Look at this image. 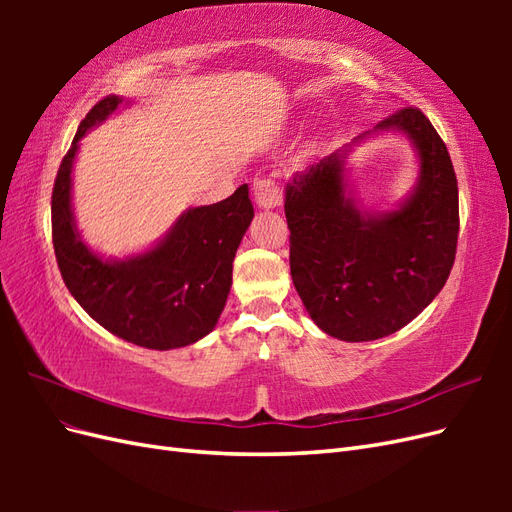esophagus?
<instances>
[{"label": "esophagus", "instance_id": "esophagus-1", "mask_svg": "<svg viewBox=\"0 0 512 512\" xmlns=\"http://www.w3.org/2000/svg\"><path fill=\"white\" fill-rule=\"evenodd\" d=\"M254 200L260 209H275L282 203V190L273 177L254 179Z\"/></svg>", "mask_w": 512, "mask_h": 512}]
</instances>
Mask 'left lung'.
Wrapping results in <instances>:
<instances>
[{
    "label": "left lung",
    "mask_w": 512,
    "mask_h": 512,
    "mask_svg": "<svg viewBox=\"0 0 512 512\" xmlns=\"http://www.w3.org/2000/svg\"><path fill=\"white\" fill-rule=\"evenodd\" d=\"M391 130L406 134L418 156V181L397 209L371 213L356 205L346 183L350 147L286 185L294 288L318 327L344 342L406 327L436 299L455 262L459 192L448 149L414 106L374 128Z\"/></svg>",
    "instance_id": "left-lung-1"
}]
</instances>
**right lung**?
Wrapping results in <instances>:
<instances>
[{"mask_svg":"<svg viewBox=\"0 0 512 512\" xmlns=\"http://www.w3.org/2000/svg\"><path fill=\"white\" fill-rule=\"evenodd\" d=\"M123 102L106 96L81 121L53 185V247L72 297L106 331L130 344L170 350L213 331L232 284V260L254 218L247 185L215 205L185 211L151 250L106 260L81 239L72 213L79 141Z\"/></svg>","mask_w":512,"mask_h":512,"instance_id":"1","label":"right lung"}]
</instances>
